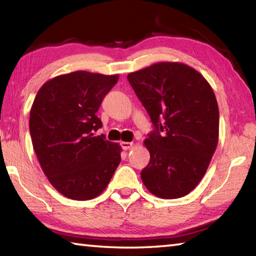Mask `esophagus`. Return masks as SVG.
<instances>
[{"label": "esophagus", "instance_id": "obj_1", "mask_svg": "<svg viewBox=\"0 0 256 256\" xmlns=\"http://www.w3.org/2000/svg\"><path fill=\"white\" fill-rule=\"evenodd\" d=\"M132 146H133V142H124V141L120 142V146H122L123 150L131 149Z\"/></svg>", "mask_w": 256, "mask_h": 256}]
</instances>
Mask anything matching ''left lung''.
<instances>
[{
    "label": "left lung",
    "mask_w": 256,
    "mask_h": 256,
    "mask_svg": "<svg viewBox=\"0 0 256 256\" xmlns=\"http://www.w3.org/2000/svg\"><path fill=\"white\" fill-rule=\"evenodd\" d=\"M128 80L154 125L144 140L150 162L142 182L160 198L184 196L200 183L218 144L214 90L196 70L176 62L156 63Z\"/></svg>",
    "instance_id": "obj_1"
}]
</instances>
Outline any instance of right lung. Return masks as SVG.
I'll return each mask as SVG.
<instances>
[{"label":"right lung","instance_id":"obj_1","mask_svg":"<svg viewBox=\"0 0 256 256\" xmlns=\"http://www.w3.org/2000/svg\"><path fill=\"white\" fill-rule=\"evenodd\" d=\"M118 81V74L71 72L45 82L34 100V150L50 183L72 200L98 196L120 162V146L94 134L102 126L96 112Z\"/></svg>","mask_w":256,"mask_h":256}]
</instances>
